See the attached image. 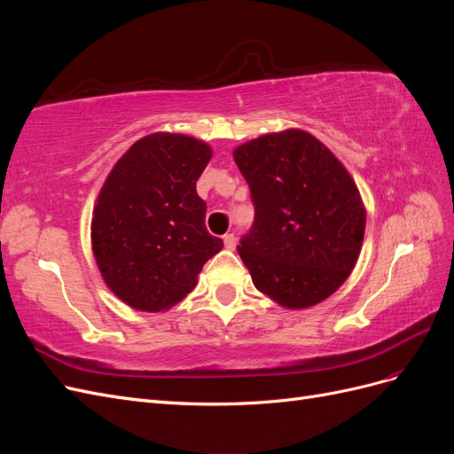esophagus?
Returning <instances> with one entry per match:
<instances>
[{
	"mask_svg": "<svg viewBox=\"0 0 454 454\" xmlns=\"http://www.w3.org/2000/svg\"><path fill=\"white\" fill-rule=\"evenodd\" d=\"M223 242H225V248H227V250H235V246H237V237L232 235V232H227V235L223 237Z\"/></svg>",
	"mask_w": 454,
	"mask_h": 454,
	"instance_id": "obj_1",
	"label": "esophagus"
}]
</instances>
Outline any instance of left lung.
I'll use <instances>...</instances> for the list:
<instances>
[{
	"instance_id": "8db88e82",
	"label": "left lung",
	"mask_w": 454,
	"mask_h": 454,
	"mask_svg": "<svg viewBox=\"0 0 454 454\" xmlns=\"http://www.w3.org/2000/svg\"><path fill=\"white\" fill-rule=\"evenodd\" d=\"M255 206L239 254L254 286L286 309H309L348 278L365 208L348 170L312 134L287 129L232 151Z\"/></svg>"
}]
</instances>
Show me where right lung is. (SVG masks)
I'll return each mask as SVG.
<instances>
[{
    "label": "right lung",
    "instance_id": "add662e5",
    "mask_svg": "<svg viewBox=\"0 0 454 454\" xmlns=\"http://www.w3.org/2000/svg\"><path fill=\"white\" fill-rule=\"evenodd\" d=\"M212 149L184 134L136 142L106 177L90 239L102 278L136 310H168L193 290L204 263L223 248L204 225L197 180Z\"/></svg>",
    "mask_w": 454,
    "mask_h": 454
}]
</instances>
